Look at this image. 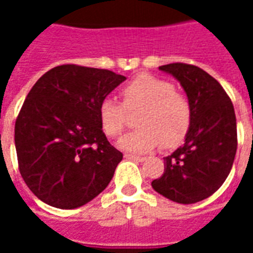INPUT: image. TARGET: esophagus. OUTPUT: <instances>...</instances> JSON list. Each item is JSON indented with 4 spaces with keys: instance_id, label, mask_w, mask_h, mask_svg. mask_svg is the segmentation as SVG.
I'll return each instance as SVG.
<instances>
[{
    "instance_id": "obj_1",
    "label": "esophagus",
    "mask_w": 253,
    "mask_h": 253,
    "mask_svg": "<svg viewBox=\"0 0 253 253\" xmlns=\"http://www.w3.org/2000/svg\"><path fill=\"white\" fill-rule=\"evenodd\" d=\"M125 159L126 160H132V161H138L141 163L145 160V157H141V156H134V154H125Z\"/></svg>"
}]
</instances>
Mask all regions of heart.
<instances>
[{
	"label": "heart",
	"instance_id": "1",
	"mask_svg": "<svg viewBox=\"0 0 253 253\" xmlns=\"http://www.w3.org/2000/svg\"><path fill=\"white\" fill-rule=\"evenodd\" d=\"M122 104L104 99L99 104V121L105 135L116 138L127 126V112L139 111L138 130L128 132L119 141L127 152L143 153L160 143L175 148L186 138L192 123V104L175 85L150 74H141L121 89Z\"/></svg>",
	"mask_w": 253,
	"mask_h": 253
}]
</instances>
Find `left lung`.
<instances>
[{"label":"left lung","instance_id":"1","mask_svg":"<svg viewBox=\"0 0 253 253\" xmlns=\"http://www.w3.org/2000/svg\"><path fill=\"white\" fill-rule=\"evenodd\" d=\"M160 70L172 74L192 104V123L184 145L164 159V173L152 187L170 201L190 205L222 186L237 150V126L230 97L217 80L201 67L169 63Z\"/></svg>","mask_w":253,"mask_h":253}]
</instances>
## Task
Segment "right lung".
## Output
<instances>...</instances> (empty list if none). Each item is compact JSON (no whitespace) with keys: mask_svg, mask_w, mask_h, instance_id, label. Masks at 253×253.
<instances>
[{"mask_svg":"<svg viewBox=\"0 0 253 253\" xmlns=\"http://www.w3.org/2000/svg\"><path fill=\"white\" fill-rule=\"evenodd\" d=\"M125 80L105 69L61 65L27 94L14 145L21 177L42 202L76 209L110 184L123 154L108 142L97 110Z\"/></svg>","mask_w":253,"mask_h":253,"instance_id":"1","label":"right lung"}]
</instances>
